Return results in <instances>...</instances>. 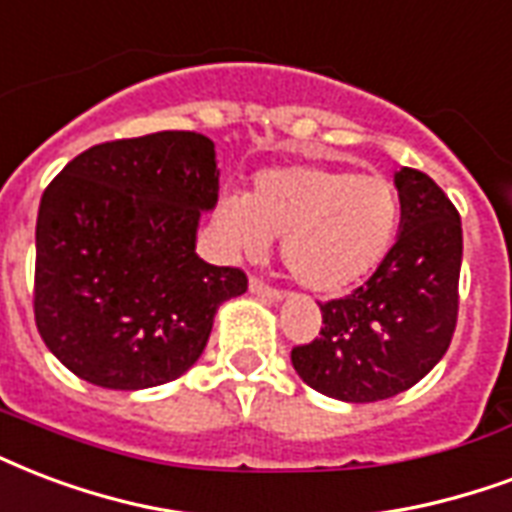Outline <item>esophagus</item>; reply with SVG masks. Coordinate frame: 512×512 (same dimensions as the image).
<instances>
[{"instance_id":"obj_1","label":"esophagus","mask_w":512,"mask_h":512,"mask_svg":"<svg viewBox=\"0 0 512 512\" xmlns=\"http://www.w3.org/2000/svg\"><path fill=\"white\" fill-rule=\"evenodd\" d=\"M248 291H251V294H256V297H261V299H270V302H280V299H283V291L267 286V283H261V280H256V278L248 283Z\"/></svg>"}]
</instances>
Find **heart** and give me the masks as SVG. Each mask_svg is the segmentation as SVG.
Masks as SVG:
<instances>
[{"label":"heart","instance_id":"b5f03b06","mask_svg":"<svg viewBox=\"0 0 512 512\" xmlns=\"http://www.w3.org/2000/svg\"><path fill=\"white\" fill-rule=\"evenodd\" d=\"M229 248L259 259L283 237L288 272L315 294H343L386 259L399 224V191L380 175L324 164L261 169L248 197L215 210Z\"/></svg>","mask_w":512,"mask_h":512}]
</instances>
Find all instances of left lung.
Returning a JSON list of instances; mask_svg holds the SVG:
<instances>
[{
  "mask_svg": "<svg viewBox=\"0 0 512 512\" xmlns=\"http://www.w3.org/2000/svg\"><path fill=\"white\" fill-rule=\"evenodd\" d=\"M397 242L351 297L321 305L324 326L291 364L307 386L340 402H378L416 386L451 345L459 313L461 218L418 169L394 175Z\"/></svg>",
  "mask_w": 512,
  "mask_h": 512,
  "instance_id": "8db88e82",
  "label": "left lung"
}]
</instances>
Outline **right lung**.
I'll use <instances>...</instances> for the list:
<instances>
[{
  "mask_svg": "<svg viewBox=\"0 0 512 512\" xmlns=\"http://www.w3.org/2000/svg\"><path fill=\"white\" fill-rule=\"evenodd\" d=\"M218 178L210 137L156 132L88 148L45 188L34 318L69 372L140 391L197 364L218 307L248 288L197 256Z\"/></svg>",
  "mask_w": 512,
  "mask_h": 512,
  "instance_id": "obj_1",
  "label": "right lung"
}]
</instances>
